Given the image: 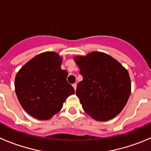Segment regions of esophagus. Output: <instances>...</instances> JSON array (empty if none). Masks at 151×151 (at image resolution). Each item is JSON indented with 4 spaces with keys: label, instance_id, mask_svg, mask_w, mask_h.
I'll return each instance as SVG.
<instances>
[{
    "label": "esophagus",
    "instance_id": "obj_1",
    "mask_svg": "<svg viewBox=\"0 0 151 151\" xmlns=\"http://www.w3.org/2000/svg\"><path fill=\"white\" fill-rule=\"evenodd\" d=\"M73 87L74 88V89H75V91H76V87H77V84H73Z\"/></svg>",
    "mask_w": 151,
    "mask_h": 151
}]
</instances>
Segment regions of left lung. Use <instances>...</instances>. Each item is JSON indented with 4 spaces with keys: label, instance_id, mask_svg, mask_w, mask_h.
Segmentation results:
<instances>
[{
    "label": "left lung",
    "instance_id": "left-lung-1",
    "mask_svg": "<svg viewBox=\"0 0 151 151\" xmlns=\"http://www.w3.org/2000/svg\"><path fill=\"white\" fill-rule=\"evenodd\" d=\"M74 60L83 76L76 95L85 113L97 121H108L120 113L131 94L127 69L111 56L93 51Z\"/></svg>",
    "mask_w": 151,
    "mask_h": 151
}]
</instances>
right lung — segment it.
Returning <instances> with one entry per match:
<instances>
[{"label": "right lung", "instance_id": "obj_1", "mask_svg": "<svg viewBox=\"0 0 151 151\" xmlns=\"http://www.w3.org/2000/svg\"><path fill=\"white\" fill-rule=\"evenodd\" d=\"M63 58L56 52L38 54L17 73L15 91L24 110L40 120H47L75 94L68 83V73L61 69Z\"/></svg>", "mask_w": 151, "mask_h": 151}]
</instances>
